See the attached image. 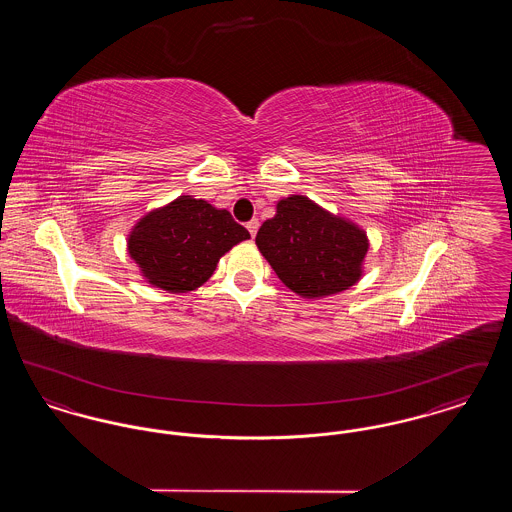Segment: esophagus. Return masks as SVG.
Masks as SVG:
<instances>
[{
    "instance_id": "34e87169",
    "label": "esophagus",
    "mask_w": 512,
    "mask_h": 512,
    "mask_svg": "<svg viewBox=\"0 0 512 512\" xmlns=\"http://www.w3.org/2000/svg\"><path fill=\"white\" fill-rule=\"evenodd\" d=\"M245 226H247V230H249V234H251V238H255V236H257V230H259V220H257V219L249 220V222H247V224H245Z\"/></svg>"
}]
</instances>
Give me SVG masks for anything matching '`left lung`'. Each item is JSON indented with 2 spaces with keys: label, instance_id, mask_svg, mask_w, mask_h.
Instances as JSON below:
<instances>
[{
  "label": "left lung",
  "instance_id": "1",
  "mask_svg": "<svg viewBox=\"0 0 512 512\" xmlns=\"http://www.w3.org/2000/svg\"><path fill=\"white\" fill-rule=\"evenodd\" d=\"M255 244L276 276L305 299H320L355 286L365 270L368 236L353 220L334 215L307 195L276 203Z\"/></svg>",
  "mask_w": 512,
  "mask_h": 512
}]
</instances>
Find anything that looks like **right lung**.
<instances>
[{
    "mask_svg": "<svg viewBox=\"0 0 512 512\" xmlns=\"http://www.w3.org/2000/svg\"><path fill=\"white\" fill-rule=\"evenodd\" d=\"M245 240L249 232L226 209L194 195H178L138 219L126 249L149 286L188 293L203 286L220 257Z\"/></svg>",
    "mask_w": 512,
    "mask_h": 512,
    "instance_id": "1",
    "label": "right lung"
}]
</instances>
